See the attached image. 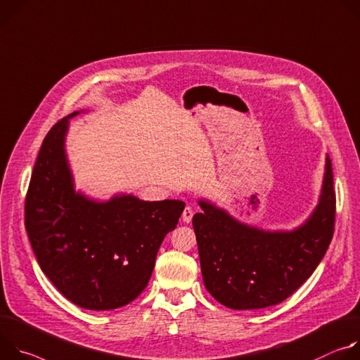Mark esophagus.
Here are the masks:
<instances>
[{
  "label": "esophagus",
  "instance_id": "1",
  "mask_svg": "<svg viewBox=\"0 0 360 360\" xmlns=\"http://www.w3.org/2000/svg\"><path fill=\"white\" fill-rule=\"evenodd\" d=\"M181 219H183V221H184V223H190V221H191V219H193V209L187 206V207L183 210Z\"/></svg>",
  "mask_w": 360,
  "mask_h": 360
}]
</instances>
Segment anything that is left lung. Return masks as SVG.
I'll use <instances>...</instances> for the list:
<instances>
[{"label": "left lung", "mask_w": 360, "mask_h": 360, "mask_svg": "<svg viewBox=\"0 0 360 360\" xmlns=\"http://www.w3.org/2000/svg\"><path fill=\"white\" fill-rule=\"evenodd\" d=\"M193 216L203 282L234 310L263 309L293 295L322 262L335 226L333 173L329 155L317 205L292 230H264L243 223L209 198Z\"/></svg>", "instance_id": "obj_1"}]
</instances>
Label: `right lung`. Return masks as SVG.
<instances>
[{
	"instance_id": "right-lung-1",
	"label": "right lung",
	"mask_w": 360,
	"mask_h": 360,
	"mask_svg": "<svg viewBox=\"0 0 360 360\" xmlns=\"http://www.w3.org/2000/svg\"><path fill=\"white\" fill-rule=\"evenodd\" d=\"M74 111L49 131L25 198V230L39 267L58 292L89 310L133 302L184 210L181 200L146 202L117 193L98 200L75 190L65 140Z\"/></svg>"
}]
</instances>
